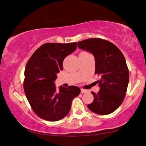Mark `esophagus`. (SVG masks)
I'll use <instances>...</instances> for the list:
<instances>
[{"label":"esophagus","mask_w":146,"mask_h":146,"mask_svg":"<svg viewBox=\"0 0 146 146\" xmlns=\"http://www.w3.org/2000/svg\"><path fill=\"white\" fill-rule=\"evenodd\" d=\"M87 90L84 89H81V93H86V92H87Z\"/></svg>","instance_id":"34e87169"}]
</instances>
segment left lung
Returning a JSON list of instances; mask_svg holds the SVG:
<instances>
[{"label": "left lung", "instance_id": "obj_1", "mask_svg": "<svg viewBox=\"0 0 146 146\" xmlns=\"http://www.w3.org/2000/svg\"><path fill=\"white\" fill-rule=\"evenodd\" d=\"M78 47L93 54L95 74L100 76L96 81L100 89L91 92L94 100L87 105L90 110L99 115H107L123 103L129 82V70L121 50L112 43L100 38L78 42Z\"/></svg>", "mask_w": 146, "mask_h": 146}]
</instances>
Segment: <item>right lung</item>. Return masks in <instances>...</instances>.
Listing matches in <instances>:
<instances>
[{
    "instance_id": "obj_1",
    "label": "right lung",
    "mask_w": 146,
    "mask_h": 146,
    "mask_svg": "<svg viewBox=\"0 0 146 146\" xmlns=\"http://www.w3.org/2000/svg\"><path fill=\"white\" fill-rule=\"evenodd\" d=\"M76 43L42 44L26 65L23 81L25 96L36 114L44 120L57 121L66 117L72 100L80 93L78 87L60 86L57 90L54 84L57 73L62 70L63 60L76 49Z\"/></svg>"
}]
</instances>
